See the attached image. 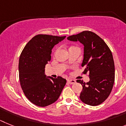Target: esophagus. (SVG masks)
Returning <instances> with one entry per match:
<instances>
[{
    "label": "esophagus",
    "mask_w": 126,
    "mask_h": 126,
    "mask_svg": "<svg viewBox=\"0 0 126 126\" xmlns=\"http://www.w3.org/2000/svg\"><path fill=\"white\" fill-rule=\"evenodd\" d=\"M67 82H68V84H75L76 82L75 80H72V79H68L67 80Z\"/></svg>",
    "instance_id": "1"
}]
</instances>
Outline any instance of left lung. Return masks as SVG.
Wrapping results in <instances>:
<instances>
[{"label": "left lung", "mask_w": 126, "mask_h": 126, "mask_svg": "<svg viewBox=\"0 0 126 126\" xmlns=\"http://www.w3.org/2000/svg\"><path fill=\"white\" fill-rule=\"evenodd\" d=\"M67 39L80 42L84 46V59L81 66L84 74L89 73V81L77 82L82 84L80 99L84 103L96 106L109 97L115 80V66L111 51L101 38L90 31L69 36Z\"/></svg>", "instance_id": "8db88e82"}]
</instances>
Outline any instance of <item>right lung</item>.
<instances>
[{
  "label": "right lung",
  "mask_w": 126,
  "mask_h": 126,
  "mask_svg": "<svg viewBox=\"0 0 126 126\" xmlns=\"http://www.w3.org/2000/svg\"><path fill=\"white\" fill-rule=\"evenodd\" d=\"M64 37L37 35L27 44L19 60V82L23 93L33 104L47 107L55 102L66 84L62 77L54 79L45 74L52 48Z\"/></svg>",
  "instance_id": "right-lung-1"
}]
</instances>
